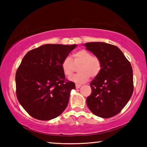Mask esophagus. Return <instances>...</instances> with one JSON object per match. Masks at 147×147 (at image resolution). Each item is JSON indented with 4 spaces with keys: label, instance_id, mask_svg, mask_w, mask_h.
<instances>
[{
    "label": "esophagus",
    "instance_id": "esophagus-1",
    "mask_svg": "<svg viewBox=\"0 0 147 147\" xmlns=\"http://www.w3.org/2000/svg\"><path fill=\"white\" fill-rule=\"evenodd\" d=\"M81 87V85H80V84H76V89H79Z\"/></svg>",
    "mask_w": 147,
    "mask_h": 147
}]
</instances>
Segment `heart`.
Returning a JSON list of instances; mask_svg holds the SVG:
<instances>
[{"label": "heart", "instance_id": "1", "mask_svg": "<svg viewBox=\"0 0 147 147\" xmlns=\"http://www.w3.org/2000/svg\"><path fill=\"white\" fill-rule=\"evenodd\" d=\"M73 60L67 56L61 62L63 73L67 76H71L76 67H78V73L71 76L69 80L76 84H83L92 78L97 76L102 69V62L97 56L92 55L91 53L84 49L76 51L73 54Z\"/></svg>", "mask_w": 147, "mask_h": 147}]
</instances>
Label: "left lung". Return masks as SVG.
I'll return each instance as SVG.
<instances>
[{
	"mask_svg": "<svg viewBox=\"0 0 147 147\" xmlns=\"http://www.w3.org/2000/svg\"><path fill=\"white\" fill-rule=\"evenodd\" d=\"M100 58V74L90 84L91 94L86 100L94 115L102 118L116 115L124 108L134 91L131 64L117 47L104 42L84 45Z\"/></svg>",
	"mask_w": 147,
	"mask_h": 147,
	"instance_id": "1",
	"label": "left lung"
}]
</instances>
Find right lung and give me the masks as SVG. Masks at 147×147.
Returning <instances> with one entry per match:
<instances>
[{
  "label": "right lung",
  "instance_id": "add662e5",
  "mask_svg": "<svg viewBox=\"0 0 147 147\" xmlns=\"http://www.w3.org/2000/svg\"><path fill=\"white\" fill-rule=\"evenodd\" d=\"M76 47L46 44L24 56L16 74V94L32 117L49 121L65 109L75 84L65 79L61 65Z\"/></svg>",
  "mask_w": 147,
  "mask_h": 147
}]
</instances>
